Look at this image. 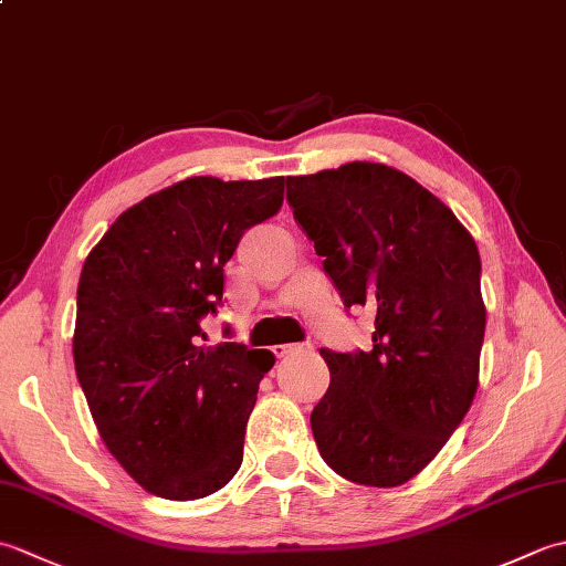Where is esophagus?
<instances>
[{
    "instance_id": "obj_1",
    "label": "esophagus",
    "mask_w": 566,
    "mask_h": 566,
    "mask_svg": "<svg viewBox=\"0 0 566 566\" xmlns=\"http://www.w3.org/2000/svg\"><path fill=\"white\" fill-rule=\"evenodd\" d=\"M302 350H306V345H296V343H290V345H274V347H272L274 357H290V355L302 353Z\"/></svg>"
}]
</instances>
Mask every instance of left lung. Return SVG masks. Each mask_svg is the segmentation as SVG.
<instances>
[{
	"instance_id": "left-lung-1",
	"label": "left lung",
	"mask_w": 566,
	"mask_h": 566,
	"mask_svg": "<svg viewBox=\"0 0 566 566\" xmlns=\"http://www.w3.org/2000/svg\"><path fill=\"white\" fill-rule=\"evenodd\" d=\"M286 201L347 308L375 311L371 347L321 357L311 413L326 464L365 486L413 479L479 387L486 308L474 238L416 179L379 163L286 177Z\"/></svg>"
}]
</instances>
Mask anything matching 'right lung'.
<instances>
[{
    "instance_id": "right-lung-1",
    "label": "right lung",
    "mask_w": 566,
    "mask_h": 566,
    "mask_svg": "<svg viewBox=\"0 0 566 566\" xmlns=\"http://www.w3.org/2000/svg\"><path fill=\"white\" fill-rule=\"evenodd\" d=\"M284 177H189L138 201L84 260L72 355L106 448L143 489L195 501L231 482L270 350L201 345L223 264L282 209Z\"/></svg>"
}]
</instances>
